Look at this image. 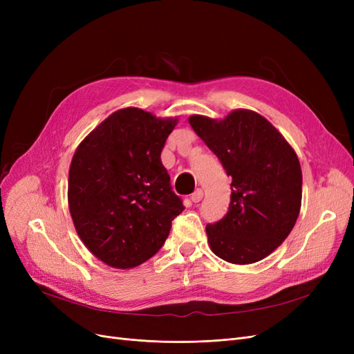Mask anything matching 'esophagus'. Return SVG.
I'll use <instances>...</instances> for the list:
<instances>
[{
	"instance_id": "1",
	"label": "esophagus",
	"mask_w": 354,
	"mask_h": 354,
	"mask_svg": "<svg viewBox=\"0 0 354 354\" xmlns=\"http://www.w3.org/2000/svg\"><path fill=\"white\" fill-rule=\"evenodd\" d=\"M202 198H203V192H202L201 189H196V190L194 192V194H192V196H190L192 202H195V203L201 202V201H202Z\"/></svg>"
}]
</instances>
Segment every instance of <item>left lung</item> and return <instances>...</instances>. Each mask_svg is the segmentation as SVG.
<instances>
[{"label":"left lung","instance_id":"obj_1","mask_svg":"<svg viewBox=\"0 0 354 354\" xmlns=\"http://www.w3.org/2000/svg\"><path fill=\"white\" fill-rule=\"evenodd\" d=\"M189 124L232 178L229 211L207 224L211 251L233 264L257 263L291 233L301 208L299 160L260 113L238 109L224 120L192 115Z\"/></svg>","mask_w":354,"mask_h":354}]
</instances>
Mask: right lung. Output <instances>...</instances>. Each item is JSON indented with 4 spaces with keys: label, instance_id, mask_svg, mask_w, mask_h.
<instances>
[{
    "label": "right lung",
    "instance_id": "right-lung-1",
    "mask_svg": "<svg viewBox=\"0 0 354 354\" xmlns=\"http://www.w3.org/2000/svg\"><path fill=\"white\" fill-rule=\"evenodd\" d=\"M177 118L125 108L113 112L73 153L69 211L90 252L115 269L147 261L185 209L171 189L160 152Z\"/></svg>",
    "mask_w": 354,
    "mask_h": 354
}]
</instances>
